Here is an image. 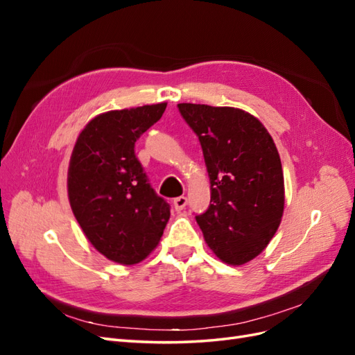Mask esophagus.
I'll return each mask as SVG.
<instances>
[{"label": "esophagus", "mask_w": 355, "mask_h": 355, "mask_svg": "<svg viewBox=\"0 0 355 355\" xmlns=\"http://www.w3.org/2000/svg\"><path fill=\"white\" fill-rule=\"evenodd\" d=\"M187 204H188V198H187V197H184V196L175 198V201H173V206H175L176 211L184 210V209L187 207Z\"/></svg>", "instance_id": "esophagus-1"}]
</instances>
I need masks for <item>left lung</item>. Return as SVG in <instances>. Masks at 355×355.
I'll use <instances>...</instances> for the list:
<instances>
[{
	"label": "left lung",
	"instance_id": "1",
	"mask_svg": "<svg viewBox=\"0 0 355 355\" xmlns=\"http://www.w3.org/2000/svg\"><path fill=\"white\" fill-rule=\"evenodd\" d=\"M198 136L210 178V206L196 219L219 259L243 265L259 254L282 222L284 178L271 135L249 112L179 103Z\"/></svg>",
	"mask_w": 355,
	"mask_h": 355
}]
</instances>
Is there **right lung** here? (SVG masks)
<instances>
[{
  "mask_svg": "<svg viewBox=\"0 0 355 355\" xmlns=\"http://www.w3.org/2000/svg\"><path fill=\"white\" fill-rule=\"evenodd\" d=\"M167 103L110 111L84 127L68 170V196L85 237L121 265L144 261L159 243L170 204L157 196L135 154V144Z\"/></svg>",
  "mask_w": 355,
  "mask_h": 355,
  "instance_id": "obj_1",
  "label": "right lung"
}]
</instances>
